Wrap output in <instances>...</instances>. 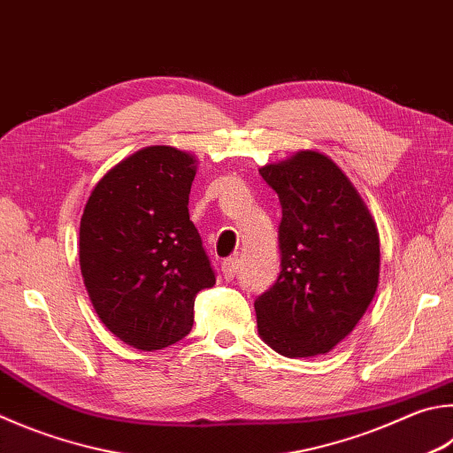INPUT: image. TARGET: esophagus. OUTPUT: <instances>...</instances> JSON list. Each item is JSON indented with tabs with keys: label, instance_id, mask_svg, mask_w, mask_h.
Listing matches in <instances>:
<instances>
[{
	"label": "esophagus",
	"instance_id": "1",
	"mask_svg": "<svg viewBox=\"0 0 453 453\" xmlns=\"http://www.w3.org/2000/svg\"><path fill=\"white\" fill-rule=\"evenodd\" d=\"M237 271H240V261L235 257H229L221 263V273H224L226 281H232V279L237 275Z\"/></svg>",
	"mask_w": 453,
	"mask_h": 453
}]
</instances>
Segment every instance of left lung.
Segmentation results:
<instances>
[{
	"mask_svg": "<svg viewBox=\"0 0 453 453\" xmlns=\"http://www.w3.org/2000/svg\"><path fill=\"white\" fill-rule=\"evenodd\" d=\"M281 202V273L255 301L263 342L287 358L325 355L352 333L380 275L376 221L349 176L319 150L259 168Z\"/></svg>",
	"mask_w": 453,
	"mask_h": 453,
	"instance_id": "left-lung-1",
	"label": "left lung"
}]
</instances>
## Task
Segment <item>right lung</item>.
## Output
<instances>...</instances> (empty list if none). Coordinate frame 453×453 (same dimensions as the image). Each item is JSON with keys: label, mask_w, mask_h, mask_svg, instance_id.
Here are the masks:
<instances>
[{"label": "right lung", "mask_w": 453, "mask_h": 453, "mask_svg": "<svg viewBox=\"0 0 453 453\" xmlns=\"http://www.w3.org/2000/svg\"><path fill=\"white\" fill-rule=\"evenodd\" d=\"M196 156L146 146L98 180L79 227V263L90 303L109 331L138 350L182 341L194 301L216 283L188 198Z\"/></svg>", "instance_id": "obj_1"}]
</instances>
